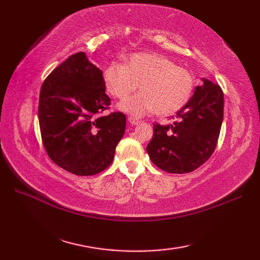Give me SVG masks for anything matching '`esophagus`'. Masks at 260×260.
Segmentation results:
<instances>
[{"mask_svg":"<svg viewBox=\"0 0 260 260\" xmlns=\"http://www.w3.org/2000/svg\"><path fill=\"white\" fill-rule=\"evenodd\" d=\"M128 121H129L131 124H133V125H137V124L141 123V120L135 118V117H128Z\"/></svg>","mask_w":260,"mask_h":260,"instance_id":"obj_1","label":"esophagus"}]
</instances>
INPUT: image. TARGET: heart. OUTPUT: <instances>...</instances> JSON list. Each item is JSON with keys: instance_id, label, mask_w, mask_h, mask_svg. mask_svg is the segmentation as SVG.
Segmentation results:
<instances>
[{"instance_id": "1", "label": "heart", "mask_w": 260, "mask_h": 260, "mask_svg": "<svg viewBox=\"0 0 260 260\" xmlns=\"http://www.w3.org/2000/svg\"><path fill=\"white\" fill-rule=\"evenodd\" d=\"M103 79L106 90L117 99H124L140 85L139 93L118 104L121 112L133 116L154 110L162 116L174 114L185 106L194 88L189 71L155 52L133 53L125 58L124 64L109 63Z\"/></svg>"}]
</instances>
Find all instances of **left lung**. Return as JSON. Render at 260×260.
<instances>
[{"label":"left lung","instance_id":"obj_1","mask_svg":"<svg viewBox=\"0 0 260 260\" xmlns=\"http://www.w3.org/2000/svg\"><path fill=\"white\" fill-rule=\"evenodd\" d=\"M173 123L154 124L146 151L157 168L169 173H189L208 161L217 146L223 119V92L202 78Z\"/></svg>","mask_w":260,"mask_h":260}]
</instances>
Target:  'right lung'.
<instances>
[{"mask_svg": "<svg viewBox=\"0 0 260 260\" xmlns=\"http://www.w3.org/2000/svg\"><path fill=\"white\" fill-rule=\"evenodd\" d=\"M103 71L85 52L70 56L43 81L39 124L46 151L76 175L101 173L112 164L126 127L123 113L99 116L110 105Z\"/></svg>", "mask_w": 260, "mask_h": 260, "instance_id": "add662e5", "label": "right lung"}]
</instances>
